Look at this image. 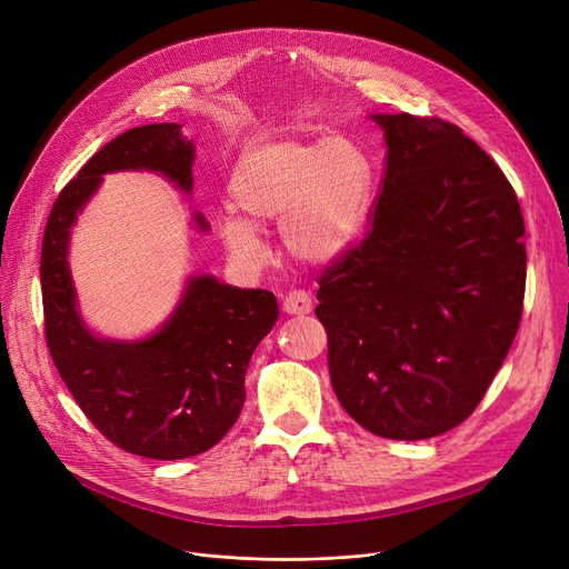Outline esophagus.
<instances>
[{
  "mask_svg": "<svg viewBox=\"0 0 569 569\" xmlns=\"http://www.w3.org/2000/svg\"><path fill=\"white\" fill-rule=\"evenodd\" d=\"M313 302H311V295L305 290H292L283 297V311L290 316H307L311 313Z\"/></svg>",
  "mask_w": 569,
  "mask_h": 569,
  "instance_id": "obj_1",
  "label": "esophagus"
}]
</instances>
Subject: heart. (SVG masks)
Instances as JSON below:
<instances>
[{"instance_id":"heart-1","label":"heart","mask_w":569,"mask_h":569,"mask_svg":"<svg viewBox=\"0 0 569 569\" xmlns=\"http://www.w3.org/2000/svg\"><path fill=\"white\" fill-rule=\"evenodd\" d=\"M371 189V161L350 138L258 142L230 177V198L243 217H221L219 232L234 258L262 262L267 249L258 228L281 221L290 256L325 267L341 260L362 234Z\"/></svg>"}]
</instances>
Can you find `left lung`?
<instances>
[{"label": "left lung", "mask_w": 569, "mask_h": 569, "mask_svg": "<svg viewBox=\"0 0 569 569\" xmlns=\"http://www.w3.org/2000/svg\"><path fill=\"white\" fill-rule=\"evenodd\" d=\"M387 166L373 223L318 277L316 316L343 410L425 440L459 427L502 367L523 311V217L485 149L438 117L371 114Z\"/></svg>", "instance_id": "1"}]
</instances>
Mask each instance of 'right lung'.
I'll return each mask as SVG.
<instances>
[{
    "label": "right lung",
    "instance_id": "right-lung-1",
    "mask_svg": "<svg viewBox=\"0 0 569 569\" xmlns=\"http://www.w3.org/2000/svg\"><path fill=\"white\" fill-rule=\"evenodd\" d=\"M179 124L136 127L110 140L57 196L41 249L46 341L76 403L124 452L174 461L214 447L244 406L251 355L279 318L269 290L191 277L161 330L142 341L99 339L87 330L69 272L71 226L114 170H152L193 189V142ZM207 230L202 214L193 217Z\"/></svg>",
    "mask_w": 569,
    "mask_h": 569
}]
</instances>
